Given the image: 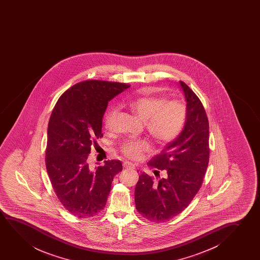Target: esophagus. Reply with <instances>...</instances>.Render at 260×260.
<instances>
[{"instance_id": "1", "label": "esophagus", "mask_w": 260, "mask_h": 260, "mask_svg": "<svg viewBox=\"0 0 260 260\" xmlns=\"http://www.w3.org/2000/svg\"><path fill=\"white\" fill-rule=\"evenodd\" d=\"M122 165L125 169H135V166L132 162H128V161H124Z\"/></svg>"}]
</instances>
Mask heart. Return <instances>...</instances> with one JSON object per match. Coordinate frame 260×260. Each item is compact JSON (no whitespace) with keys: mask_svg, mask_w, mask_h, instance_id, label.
<instances>
[{"mask_svg":"<svg viewBox=\"0 0 260 260\" xmlns=\"http://www.w3.org/2000/svg\"><path fill=\"white\" fill-rule=\"evenodd\" d=\"M128 107L145 121L146 131L160 145H167L178 138L185 126L187 108L181 100H168L164 96H141L131 100ZM118 113L112 107L105 115L104 123L112 128ZM151 149V144L145 139H128L120 146L125 156L132 160L139 159L142 153Z\"/></svg>","mask_w":260,"mask_h":260,"instance_id":"1","label":"heart"}]
</instances>
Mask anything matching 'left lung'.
Instances as JSON below:
<instances>
[{"label": "left lung", "instance_id": "obj_1", "mask_svg": "<svg viewBox=\"0 0 260 260\" xmlns=\"http://www.w3.org/2000/svg\"><path fill=\"white\" fill-rule=\"evenodd\" d=\"M179 83L187 103L185 128L147 164L156 179L142 173L136 185V209L154 223L170 220L186 209L203 185L210 160L206 112L196 93Z\"/></svg>", "mask_w": 260, "mask_h": 260}]
</instances>
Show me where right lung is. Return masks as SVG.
Returning <instances> with one entry per match:
<instances>
[{
  "mask_svg": "<svg viewBox=\"0 0 260 260\" xmlns=\"http://www.w3.org/2000/svg\"><path fill=\"white\" fill-rule=\"evenodd\" d=\"M127 83L101 80L78 82L54 107L47 132L45 164L54 192L69 213L94 217L106 206L121 160H105L91 169L88 157L103 137L102 119L108 101L128 88Z\"/></svg>",
  "mask_w": 260,
  "mask_h": 260,
  "instance_id": "add662e5",
  "label": "right lung"
}]
</instances>
